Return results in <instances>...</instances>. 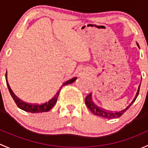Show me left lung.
<instances>
[{
    "mask_svg": "<svg viewBox=\"0 0 148 148\" xmlns=\"http://www.w3.org/2000/svg\"><path fill=\"white\" fill-rule=\"evenodd\" d=\"M137 45L140 48L139 45L138 43L137 42ZM140 84L139 85V88H138V92H137L136 95H135V98L132 100V101L131 102V103H130L128 106H127L125 109L119 111V112H110V111H107L106 110L103 109V108H100L98 106H97L95 103L92 102V94H89L88 96H86L85 97V104H86L87 107L88 108V109L94 114V115H97L99 117H102V118H118V117H120L130 107L131 105L135 102V100H136L137 97H138V94H139V91H140Z\"/></svg>",
    "mask_w": 148,
    "mask_h": 148,
    "instance_id": "left-lung-1",
    "label": "left lung"
}]
</instances>
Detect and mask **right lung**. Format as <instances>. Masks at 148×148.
I'll return each instance as SVG.
<instances>
[{
	"label": "right lung",
	"mask_w": 148,
	"mask_h": 148,
	"mask_svg": "<svg viewBox=\"0 0 148 148\" xmlns=\"http://www.w3.org/2000/svg\"><path fill=\"white\" fill-rule=\"evenodd\" d=\"M76 79H77V77H73V78L71 79V80H67L66 82H65V83L62 85L61 88L63 86H64V85L71 84V83H73V82H75V80ZM6 83H7L9 92H10V95H11L12 97H13V99L14 100L15 103H16L18 107L20 109L25 111V112H32V113H38V112H48V111H49L50 110H51V108L55 106L56 102H57V99L58 97L60 90H61V88H60V90L57 92V93L52 97L51 100H49L48 102H46V103H44L40 105L30 104V103H25V102L22 101L21 99H19L17 96H16V95H14L13 91H12L11 89H10V86H9L8 85V80L7 82H6Z\"/></svg>",
	"instance_id": "right-lung-1"
}]
</instances>
